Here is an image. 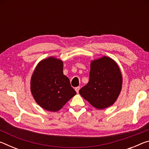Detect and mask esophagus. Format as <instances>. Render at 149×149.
Masks as SVG:
<instances>
[{
	"label": "esophagus",
	"instance_id": "obj_1",
	"mask_svg": "<svg viewBox=\"0 0 149 149\" xmlns=\"http://www.w3.org/2000/svg\"><path fill=\"white\" fill-rule=\"evenodd\" d=\"M79 89H80V87H77L75 88V91H76L77 93H79Z\"/></svg>",
	"mask_w": 149,
	"mask_h": 149
}]
</instances>
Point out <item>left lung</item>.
<instances>
[{
  "label": "left lung",
  "instance_id": "obj_1",
  "mask_svg": "<svg viewBox=\"0 0 149 149\" xmlns=\"http://www.w3.org/2000/svg\"><path fill=\"white\" fill-rule=\"evenodd\" d=\"M122 83V72L116 62L103 56L91 62L89 83L79 92L93 107L102 110L116 101Z\"/></svg>",
  "mask_w": 149,
  "mask_h": 149
}]
</instances>
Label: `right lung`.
Here are the masks:
<instances>
[{
    "instance_id": "obj_1",
    "label": "right lung",
    "mask_w": 149,
    "mask_h": 149,
    "mask_svg": "<svg viewBox=\"0 0 149 149\" xmlns=\"http://www.w3.org/2000/svg\"><path fill=\"white\" fill-rule=\"evenodd\" d=\"M30 89L40 107L54 112L76 95L69 78L63 74V61L54 56L46 58L37 64L31 77Z\"/></svg>"
}]
</instances>
